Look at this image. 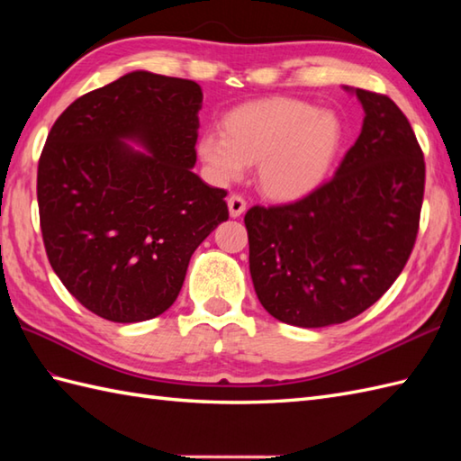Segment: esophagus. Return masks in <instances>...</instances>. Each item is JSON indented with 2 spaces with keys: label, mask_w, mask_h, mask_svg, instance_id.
<instances>
[{
  "label": "esophagus",
  "mask_w": 461,
  "mask_h": 461,
  "mask_svg": "<svg viewBox=\"0 0 461 461\" xmlns=\"http://www.w3.org/2000/svg\"><path fill=\"white\" fill-rule=\"evenodd\" d=\"M228 208H230V215H231V218H240V215H241L243 212H246L248 203H246V200L241 198V195L233 194V195H230V198H228Z\"/></svg>",
  "instance_id": "obj_1"
}]
</instances>
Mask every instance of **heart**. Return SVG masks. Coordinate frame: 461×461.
Wrapping results in <instances>:
<instances>
[{
    "mask_svg": "<svg viewBox=\"0 0 461 461\" xmlns=\"http://www.w3.org/2000/svg\"><path fill=\"white\" fill-rule=\"evenodd\" d=\"M340 144L337 114L307 101L277 96L230 111L221 121V134H202L195 149L215 182H236L246 164H258L261 192L293 202L325 182Z\"/></svg>",
    "mask_w": 461,
    "mask_h": 461,
    "instance_id": "1",
    "label": "heart"
}]
</instances>
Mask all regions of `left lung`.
<instances>
[{
    "instance_id": "obj_1",
    "label": "left lung",
    "mask_w": 461,
    "mask_h": 461,
    "mask_svg": "<svg viewBox=\"0 0 461 461\" xmlns=\"http://www.w3.org/2000/svg\"><path fill=\"white\" fill-rule=\"evenodd\" d=\"M357 95L365 121L335 176L293 203L246 213L249 271L271 317L305 329L345 322L384 295L418 236L426 164L386 95Z\"/></svg>"
}]
</instances>
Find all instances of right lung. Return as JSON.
<instances>
[{
  "label": "right lung",
  "instance_id": "add662e5",
  "mask_svg": "<svg viewBox=\"0 0 461 461\" xmlns=\"http://www.w3.org/2000/svg\"><path fill=\"white\" fill-rule=\"evenodd\" d=\"M202 99L198 83L132 71L68 104L47 136L37 168L45 251L95 315H162L195 248L230 218L228 192L192 172Z\"/></svg>",
  "mask_w": 461,
  "mask_h": 461
}]
</instances>
